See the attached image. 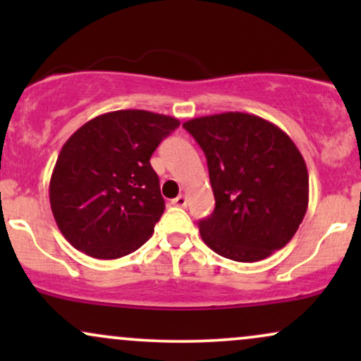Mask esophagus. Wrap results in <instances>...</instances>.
Listing matches in <instances>:
<instances>
[{"label":"esophagus","instance_id":"34e87169","mask_svg":"<svg viewBox=\"0 0 361 361\" xmlns=\"http://www.w3.org/2000/svg\"><path fill=\"white\" fill-rule=\"evenodd\" d=\"M171 204L178 205V207H186V197H185V195H178L176 198H173Z\"/></svg>","mask_w":361,"mask_h":361}]
</instances>
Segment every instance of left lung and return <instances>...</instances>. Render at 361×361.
Masks as SVG:
<instances>
[{
	"instance_id": "left-lung-1",
	"label": "left lung",
	"mask_w": 361,
	"mask_h": 361,
	"mask_svg": "<svg viewBox=\"0 0 361 361\" xmlns=\"http://www.w3.org/2000/svg\"><path fill=\"white\" fill-rule=\"evenodd\" d=\"M183 127L205 152L215 209L198 222L204 243L241 263L287 244L309 204V173L293 140L268 120L241 111L192 118Z\"/></svg>"
}]
</instances>
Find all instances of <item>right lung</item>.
Segmentation results:
<instances>
[{
	"mask_svg": "<svg viewBox=\"0 0 361 361\" xmlns=\"http://www.w3.org/2000/svg\"><path fill=\"white\" fill-rule=\"evenodd\" d=\"M180 120L146 110L98 115L66 140L49 198L57 227L91 258L139 250L164 212L151 156Z\"/></svg>",
	"mask_w": 361,
	"mask_h": 361,
	"instance_id": "obj_1",
	"label": "right lung"
}]
</instances>
